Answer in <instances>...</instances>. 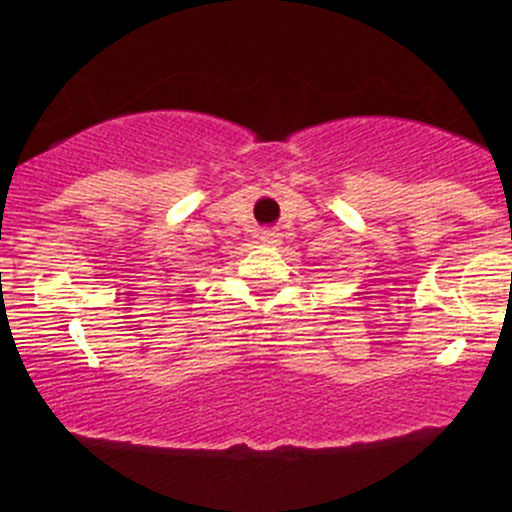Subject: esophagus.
Returning a JSON list of instances; mask_svg holds the SVG:
<instances>
[{
	"label": "esophagus",
	"instance_id": "obj_1",
	"mask_svg": "<svg viewBox=\"0 0 512 512\" xmlns=\"http://www.w3.org/2000/svg\"><path fill=\"white\" fill-rule=\"evenodd\" d=\"M260 242H262V245H277V242H280V232H277V230H265L260 235Z\"/></svg>",
	"mask_w": 512,
	"mask_h": 512
}]
</instances>
